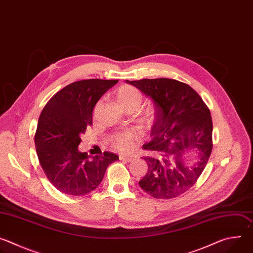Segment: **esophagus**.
<instances>
[{
  "mask_svg": "<svg viewBox=\"0 0 253 253\" xmlns=\"http://www.w3.org/2000/svg\"><path fill=\"white\" fill-rule=\"evenodd\" d=\"M119 159L122 161H125V162H131L134 160L133 157H129V156H125V155H120Z\"/></svg>",
  "mask_w": 253,
  "mask_h": 253,
  "instance_id": "obj_1",
  "label": "esophagus"
}]
</instances>
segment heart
I'll use <instances>...</instances> for the list:
<instances>
[{
	"mask_svg": "<svg viewBox=\"0 0 253 253\" xmlns=\"http://www.w3.org/2000/svg\"><path fill=\"white\" fill-rule=\"evenodd\" d=\"M115 99L123 110L127 112L129 111L133 112L137 110L139 106L141 105L143 100V95L140 92V90H138L136 87H133L131 85H122L116 90ZM99 105L100 104L96 105L94 114H96ZM147 121H150L149 116L147 118ZM136 141H137V136L134 132L122 131L112 135L110 137L109 144L113 149L117 151L128 152L133 148Z\"/></svg>",
	"mask_w": 253,
	"mask_h": 253,
	"instance_id": "1",
	"label": "heart"
}]
</instances>
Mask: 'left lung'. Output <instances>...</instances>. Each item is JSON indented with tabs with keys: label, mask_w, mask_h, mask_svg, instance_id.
Segmentation results:
<instances>
[{
	"label": "left lung",
	"mask_w": 253,
	"mask_h": 253,
	"mask_svg": "<svg viewBox=\"0 0 253 253\" xmlns=\"http://www.w3.org/2000/svg\"><path fill=\"white\" fill-rule=\"evenodd\" d=\"M127 82L152 98L156 110L152 140L143 145L149 151L143 158L148 171L139 185L154 198L178 197L197 182L210 157L213 125L209 108L194 89L174 79ZM190 148L200 151V160L191 167L183 160Z\"/></svg>",
	"instance_id": "obj_1"
}]
</instances>
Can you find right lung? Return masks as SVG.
I'll return each instance as SVG.
<instances>
[{"label": "right lung", "mask_w": 253, "mask_h": 253, "mask_svg": "<svg viewBox=\"0 0 253 253\" xmlns=\"http://www.w3.org/2000/svg\"><path fill=\"white\" fill-rule=\"evenodd\" d=\"M118 80L88 79L71 83L45 105L35 133L41 167L62 193L82 196L95 190L107 167L119 157L110 152L92 158L78 150L80 136L92 125L96 103Z\"/></svg>", "instance_id": "add662e5"}]
</instances>
